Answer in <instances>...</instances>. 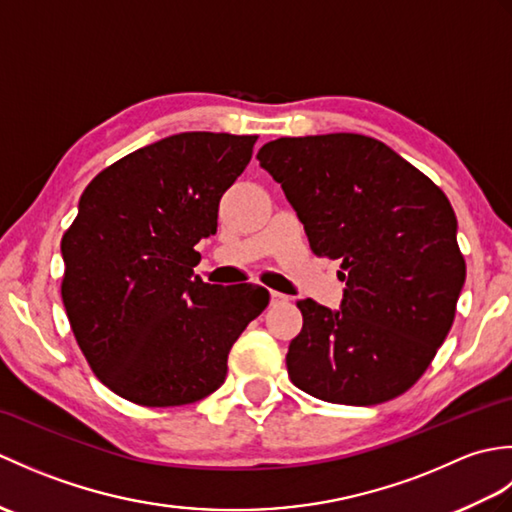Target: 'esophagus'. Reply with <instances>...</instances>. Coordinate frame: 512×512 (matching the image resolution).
Instances as JSON below:
<instances>
[{"label":"esophagus","instance_id":"obj_1","mask_svg":"<svg viewBox=\"0 0 512 512\" xmlns=\"http://www.w3.org/2000/svg\"><path fill=\"white\" fill-rule=\"evenodd\" d=\"M286 301H288V297L284 295V292L270 290V303H273V306H279V303H286Z\"/></svg>","mask_w":512,"mask_h":512}]
</instances>
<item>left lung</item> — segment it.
<instances>
[{"mask_svg": "<svg viewBox=\"0 0 512 512\" xmlns=\"http://www.w3.org/2000/svg\"><path fill=\"white\" fill-rule=\"evenodd\" d=\"M284 189L314 255L339 259L341 310L297 301L288 376L336 405H378L416 383L447 339L466 262L447 195L361 134L270 140L257 154Z\"/></svg>", "mask_w": 512, "mask_h": 512, "instance_id": "left-lung-1", "label": "left lung"}]
</instances>
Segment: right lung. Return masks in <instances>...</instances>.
Returning a JSON list of instances; mask_svg holds the SVG:
<instances>
[{"mask_svg":"<svg viewBox=\"0 0 512 512\" xmlns=\"http://www.w3.org/2000/svg\"><path fill=\"white\" fill-rule=\"evenodd\" d=\"M257 136L184 132L136 149L85 187L63 233L61 299L85 361L105 387L143 407L202 400L224 383L262 286L193 275L195 244L215 235L224 191Z\"/></svg>","mask_w":512,"mask_h":512,"instance_id":"1","label":"right lung"}]
</instances>
